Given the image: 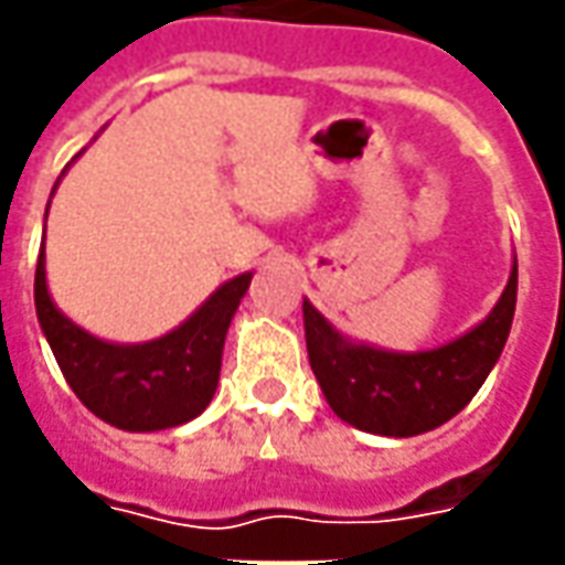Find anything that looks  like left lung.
I'll list each match as a JSON object with an SVG mask.
<instances>
[{"instance_id":"8db88e82","label":"left lung","mask_w":565,"mask_h":565,"mask_svg":"<svg viewBox=\"0 0 565 565\" xmlns=\"http://www.w3.org/2000/svg\"><path fill=\"white\" fill-rule=\"evenodd\" d=\"M516 310V264L501 301L479 327L433 351H382L348 342L320 310L305 301L310 370L329 407L354 429L411 438L438 429L467 407L501 358Z\"/></svg>"}]
</instances>
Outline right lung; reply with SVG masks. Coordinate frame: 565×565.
Here are the masks:
<instances>
[{"mask_svg": "<svg viewBox=\"0 0 565 565\" xmlns=\"http://www.w3.org/2000/svg\"><path fill=\"white\" fill-rule=\"evenodd\" d=\"M252 274L223 282L202 308L168 335L115 344L89 335L55 308L45 286V255L36 260V317L74 395L105 423L127 433L173 429L202 414L221 380L226 329Z\"/></svg>", "mask_w": 565, "mask_h": 565, "instance_id": "add662e5", "label": "right lung"}]
</instances>
